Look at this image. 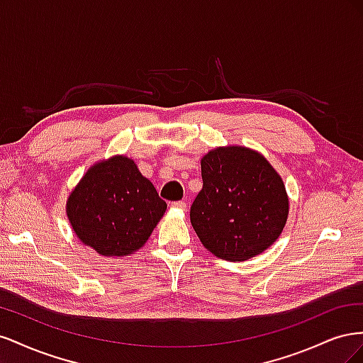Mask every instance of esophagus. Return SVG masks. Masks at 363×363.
Listing matches in <instances>:
<instances>
[{"instance_id": "obj_1", "label": "esophagus", "mask_w": 363, "mask_h": 363, "mask_svg": "<svg viewBox=\"0 0 363 363\" xmlns=\"http://www.w3.org/2000/svg\"><path fill=\"white\" fill-rule=\"evenodd\" d=\"M171 206L175 207V208H180V211H184V208H186V203L184 201H174Z\"/></svg>"}]
</instances>
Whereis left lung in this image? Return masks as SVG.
I'll return each mask as SVG.
<instances>
[{"label": "left lung", "mask_w": 363, "mask_h": 363, "mask_svg": "<svg viewBox=\"0 0 363 363\" xmlns=\"http://www.w3.org/2000/svg\"><path fill=\"white\" fill-rule=\"evenodd\" d=\"M203 189L191 207V224L207 251L244 262L281 235L289 199L280 174L259 151L218 147L201 159Z\"/></svg>", "instance_id": "1"}]
</instances>
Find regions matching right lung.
Masks as SVG:
<instances>
[{"label": "right lung", "mask_w": 363, "mask_h": 363, "mask_svg": "<svg viewBox=\"0 0 363 363\" xmlns=\"http://www.w3.org/2000/svg\"><path fill=\"white\" fill-rule=\"evenodd\" d=\"M167 212L133 159L116 155L94 163L67 200L75 236L103 257H124L145 245Z\"/></svg>", "instance_id": "obj_1"}]
</instances>
